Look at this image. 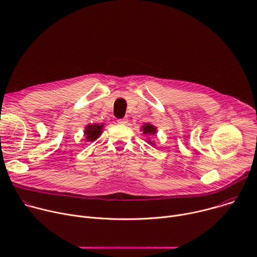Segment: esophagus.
<instances>
[{"label": "esophagus", "instance_id": "1", "mask_svg": "<svg viewBox=\"0 0 257 257\" xmlns=\"http://www.w3.org/2000/svg\"><path fill=\"white\" fill-rule=\"evenodd\" d=\"M128 121V118L127 117H124V118H119V119H117V123L118 124H126Z\"/></svg>", "mask_w": 257, "mask_h": 257}]
</instances>
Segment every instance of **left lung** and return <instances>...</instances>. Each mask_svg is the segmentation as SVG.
I'll return each instance as SVG.
<instances>
[{
    "label": "left lung",
    "mask_w": 257,
    "mask_h": 257,
    "mask_svg": "<svg viewBox=\"0 0 257 257\" xmlns=\"http://www.w3.org/2000/svg\"><path fill=\"white\" fill-rule=\"evenodd\" d=\"M144 134H146V136L148 137H155L156 133H157V128L155 126H153L152 124L150 123H145L143 126H142V129ZM148 144L150 145H154V143L150 140V138H148Z\"/></svg>",
    "instance_id": "1"
}]
</instances>
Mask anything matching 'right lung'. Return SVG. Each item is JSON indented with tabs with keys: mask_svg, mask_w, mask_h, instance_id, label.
Segmentation results:
<instances>
[{
	"mask_svg": "<svg viewBox=\"0 0 257 257\" xmlns=\"http://www.w3.org/2000/svg\"><path fill=\"white\" fill-rule=\"evenodd\" d=\"M104 125L103 124H88L85 126L84 129V138L85 143L94 142L102 134Z\"/></svg>",
	"mask_w": 257,
	"mask_h": 257,
	"instance_id": "add662e5",
	"label": "right lung"
}]
</instances>
